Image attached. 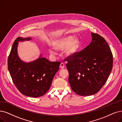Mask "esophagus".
Masks as SVG:
<instances>
[{"label":"esophagus","instance_id":"esophagus-1","mask_svg":"<svg viewBox=\"0 0 122 122\" xmlns=\"http://www.w3.org/2000/svg\"><path fill=\"white\" fill-rule=\"evenodd\" d=\"M64 67H65V64H64V63L61 62V64L60 65V67L61 68V69H64Z\"/></svg>","mask_w":122,"mask_h":122}]
</instances>
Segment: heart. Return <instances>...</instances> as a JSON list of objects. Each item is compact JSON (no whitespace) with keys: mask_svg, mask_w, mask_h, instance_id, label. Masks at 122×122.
I'll list each match as a JSON object with an SVG mask.
<instances>
[{"mask_svg":"<svg viewBox=\"0 0 122 122\" xmlns=\"http://www.w3.org/2000/svg\"><path fill=\"white\" fill-rule=\"evenodd\" d=\"M53 45L58 50H64L66 55L71 56L74 55L77 51L80 46V41L76 37L70 36L62 38L53 42ZM49 51L52 55H56L57 52L55 48L51 47Z\"/></svg>","mask_w":122,"mask_h":122,"instance_id":"1","label":"heart"}]
</instances>
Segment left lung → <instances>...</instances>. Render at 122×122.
Listing matches in <instances>:
<instances>
[{"instance_id":"8db88e82","label":"left lung","mask_w":122,"mask_h":122,"mask_svg":"<svg viewBox=\"0 0 122 122\" xmlns=\"http://www.w3.org/2000/svg\"><path fill=\"white\" fill-rule=\"evenodd\" d=\"M92 41L80 52L66 58L72 90L77 95H94L104 86L113 67V57L105 38L91 33Z\"/></svg>"}]
</instances>
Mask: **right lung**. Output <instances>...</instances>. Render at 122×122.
<instances>
[{"instance_id": "1", "label": "right lung", "mask_w": 122, "mask_h": 122, "mask_svg": "<svg viewBox=\"0 0 122 122\" xmlns=\"http://www.w3.org/2000/svg\"><path fill=\"white\" fill-rule=\"evenodd\" d=\"M31 39L19 37L14 41L8 57V69L18 91L26 96L37 98L49 90L61 62H51L41 56L36 60L28 63L21 61L17 55L18 41Z\"/></svg>"}]
</instances>
